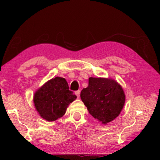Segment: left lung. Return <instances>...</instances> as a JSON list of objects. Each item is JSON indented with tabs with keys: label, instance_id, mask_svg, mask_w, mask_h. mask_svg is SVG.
<instances>
[{
	"label": "left lung",
	"instance_id": "8db88e82",
	"mask_svg": "<svg viewBox=\"0 0 160 160\" xmlns=\"http://www.w3.org/2000/svg\"><path fill=\"white\" fill-rule=\"evenodd\" d=\"M66 79L56 77L44 83L35 92V109L42 118L54 121L63 116L70 103L76 99Z\"/></svg>",
	"mask_w": 160,
	"mask_h": 160
}]
</instances>
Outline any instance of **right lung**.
Instances as JSON below:
<instances>
[{
  "instance_id": "obj_1",
  "label": "right lung",
  "mask_w": 160,
  "mask_h": 160,
  "mask_svg": "<svg viewBox=\"0 0 160 160\" xmlns=\"http://www.w3.org/2000/svg\"><path fill=\"white\" fill-rule=\"evenodd\" d=\"M80 98L89 113L103 124L120 114L126 101L122 87L115 80L103 78H90L88 88L81 91Z\"/></svg>"
}]
</instances>
